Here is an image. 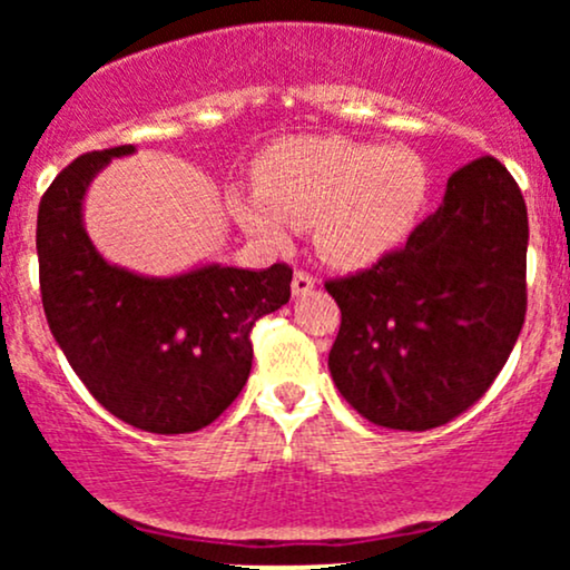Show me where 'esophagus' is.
I'll list each match as a JSON object with an SVG mask.
<instances>
[{"label":"esophagus","instance_id":"1","mask_svg":"<svg viewBox=\"0 0 570 570\" xmlns=\"http://www.w3.org/2000/svg\"><path fill=\"white\" fill-rule=\"evenodd\" d=\"M313 289H316V278H313L311 273H305V271L294 273V278H292V294H294V297H305V294H311Z\"/></svg>","mask_w":570,"mask_h":570}]
</instances>
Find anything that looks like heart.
Wrapping results in <instances>:
<instances>
[{"label":"heart","instance_id":"obj_1","mask_svg":"<svg viewBox=\"0 0 570 570\" xmlns=\"http://www.w3.org/2000/svg\"><path fill=\"white\" fill-rule=\"evenodd\" d=\"M429 193V163L402 144L292 136L265 149L254 189L233 187L227 208L240 230L267 246H284L289 225H313L326 263L356 271L407 240Z\"/></svg>","mask_w":570,"mask_h":570}]
</instances>
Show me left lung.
<instances>
[{
    "instance_id": "8db88e82",
    "label": "left lung",
    "mask_w": 570,
    "mask_h": 570,
    "mask_svg": "<svg viewBox=\"0 0 570 570\" xmlns=\"http://www.w3.org/2000/svg\"><path fill=\"white\" fill-rule=\"evenodd\" d=\"M528 208L499 160L448 179L442 206L370 271L326 281L340 305L337 391L385 429L453 421L490 389L525 322Z\"/></svg>"
}]
</instances>
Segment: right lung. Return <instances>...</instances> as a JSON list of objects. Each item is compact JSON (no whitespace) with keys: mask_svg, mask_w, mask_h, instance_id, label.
I'll use <instances>...</instances> for the list:
<instances>
[{"mask_svg":"<svg viewBox=\"0 0 570 570\" xmlns=\"http://www.w3.org/2000/svg\"><path fill=\"white\" fill-rule=\"evenodd\" d=\"M134 144L77 158L37 214L50 332L101 407L149 434H189L233 404L252 372V326L289 303L292 267L206 263L176 276L112 265L85 233L90 181Z\"/></svg>","mask_w":570,"mask_h":570,"instance_id":"obj_1","label":"right lung"}]
</instances>
